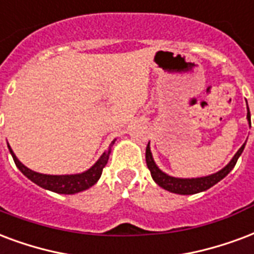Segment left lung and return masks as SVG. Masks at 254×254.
Masks as SVG:
<instances>
[{"label":"left lung","mask_w":254,"mask_h":254,"mask_svg":"<svg viewBox=\"0 0 254 254\" xmlns=\"http://www.w3.org/2000/svg\"><path fill=\"white\" fill-rule=\"evenodd\" d=\"M248 121H249V125H251V113H249V109H248V114H247ZM245 148V142L244 145L240 148L237 151V153L234 155L230 163L223 167L222 170L218 171L215 174L208 175V176H203V178H191V179H182V178H174V176H170L167 175L165 172L156 165L153 157H152V152H151V146H149V142L146 145V151H145V160L148 168L151 171L152 179L155 180L157 185L160 186L161 189L167 190L170 192H174V194H180V195H192V194H198V192H202V191H206L210 187H213L214 185H217L218 182L226 176L230 171L234 168V165L237 163L238 157L241 156L242 151Z\"/></svg>","instance_id":"obj_1"}]
</instances>
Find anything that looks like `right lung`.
Instances as JSON below:
<instances>
[{
    "label": "right lung",
    "instance_id": "right-lung-1",
    "mask_svg": "<svg viewBox=\"0 0 254 254\" xmlns=\"http://www.w3.org/2000/svg\"><path fill=\"white\" fill-rule=\"evenodd\" d=\"M116 142V140H113L109 149L106 152H103V155L99 157L97 163L90 168V170L84 171L82 174H75V175H46V174H39L35 171L29 170L28 167L22 164L21 161L18 160L16 155L13 153L12 148L7 144V148L10 151L13 160L16 163L17 168L21 171L22 174L27 176L28 179L32 180L33 183H36L37 186H40L43 189L50 190L52 192H58V194H76L80 191L90 189L91 186H94L101 178L102 175V170L105 165L108 164L109 156L112 152L113 144Z\"/></svg>",
    "mask_w": 254,
    "mask_h": 254
}]
</instances>
